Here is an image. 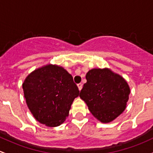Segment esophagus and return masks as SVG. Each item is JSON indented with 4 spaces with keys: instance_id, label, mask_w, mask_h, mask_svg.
I'll use <instances>...</instances> for the list:
<instances>
[{
    "instance_id": "obj_1",
    "label": "esophagus",
    "mask_w": 153,
    "mask_h": 153,
    "mask_svg": "<svg viewBox=\"0 0 153 153\" xmlns=\"http://www.w3.org/2000/svg\"><path fill=\"white\" fill-rule=\"evenodd\" d=\"M77 86H78L79 90V91H81L82 88V83H79V84H77Z\"/></svg>"
}]
</instances>
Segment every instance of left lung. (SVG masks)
<instances>
[{
	"label": "left lung",
	"instance_id": "8db88e82",
	"mask_svg": "<svg viewBox=\"0 0 153 153\" xmlns=\"http://www.w3.org/2000/svg\"><path fill=\"white\" fill-rule=\"evenodd\" d=\"M79 97L94 116L103 123L114 120L124 111L130 88L125 79L108 68L91 69Z\"/></svg>",
	"mask_w": 153,
	"mask_h": 153
}]
</instances>
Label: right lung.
<instances>
[{
    "label": "right lung",
    "mask_w": 153,
    "mask_h": 153,
    "mask_svg": "<svg viewBox=\"0 0 153 153\" xmlns=\"http://www.w3.org/2000/svg\"><path fill=\"white\" fill-rule=\"evenodd\" d=\"M28 108L40 123L56 127L68 116L79 94L73 77L63 68L47 65L34 71L23 84Z\"/></svg>",
    "instance_id": "1"
}]
</instances>
